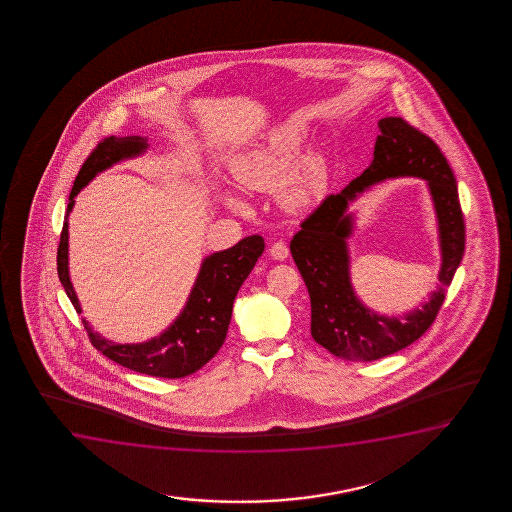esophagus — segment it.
Returning a JSON list of instances; mask_svg holds the SVG:
<instances>
[{"label":"esophagus","instance_id":"esophagus-1","mask_svg":"<svg viewBox=\"0 0 512 512\" xmlns=\"http://www.w3.org/2000/svg\"><path fill=\"white\" fill-rule=\"evenodd\" d=\"M269 253L274 260H285L288 257V246L283 241H276L269 246Z\"/></svg>","mask_w":512,"mask_h":512}]
</instances>
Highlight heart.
<instances>
[{
	"mask_svg": "<svg viewBox=\"0 0 512 512\" xmlns=\"http://www.w3.org/2000/svg\"><path fill=\"white\" fill-rule=\"evenodd\" d=\"M306 138L308 131L301 122H287L283 126L274 127L252 148L232 161V175L245 189L257 192L274 189L287 175L288 168L304 147ZM327 183L329 171L323 155L309 154L288 176L283 197L287 204L299 208L311 203L315 197L322 196ZM229 203L231 206H239L234 199Z\"/></svg>",
	"mask_w": 512,
	"mask_h": 512,
	"instance_id": "b5f03b06",
	"label": "heart"
}]
</instances>
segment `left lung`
<instances>
[{
  "label": "left lung",
  "instance_id": "8db88e82",
  "mask_svg": "<svg viewBox=\"0 0 512 512\" xmlns=\"http://www.w3.org/2000/svg\"><path fill=\"white\" fill-rule=\"evenodd\" d=\"M378 127L371 166L339 194L325 197L290 241L295 266L311 299V336L332 355L351 362L388 357L420 339L434 323L465 252L455 175L441 148L400 117L381 119ZM397 175H418L429 182L440 224L442 287L420 310L404 317H383L364 307L350 287L345 239L352 230V216L345 211L358 193Z\"/></svg>",
  "mask_w": 512,
  "mask_h": 512
}]
</instances>
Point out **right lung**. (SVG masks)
<instances>
[{
    "instance_id": "add662e5",
    "label": "right lung",
    "mask_w": 512,
    "mask_h": 512,
    "mask_svg": "<svg viewBox=\"0 0 512 512\" xmlns=\"http://www.w3.org/2000/svg\"><path fill=\"white\" fill-rule=\"evenodd\" d=\"M147 148V138L141 136L105 138L99 141L98 147L85 159L75 178L57 248V274L77 313H82V308L68 271V215L73 210L75 196L98 173L112 168L117 162L138 157ZM264 246L262 236L255 234L241 239L224 252L206 257L182 313L161 336L150 341L138 344L112 343L99 336L89 323L82 320L92 346L113 362L155 378H185L194 374L208 364L224 344L236 294L248 274L252 273L255 262L264 252Z\"/></svg>"
}]
</instances>
